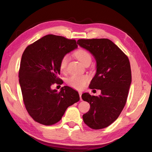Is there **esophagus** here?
<instances>
[{
    "mask_svg": "<svg viewBox=\"0 0 152 152\" xmlns=\"http://www.w3.org/2000/svg\"><path fill=\"white\" fill-rule=\"evenodd\" d=\"M82 92H79V96H80V101H82Z\"/></svg>",
    "mask_w": 152,
    "mask_h": 152,
    "instance_id": "obj_1",
    "label": "esophagus"
}]
</instances>
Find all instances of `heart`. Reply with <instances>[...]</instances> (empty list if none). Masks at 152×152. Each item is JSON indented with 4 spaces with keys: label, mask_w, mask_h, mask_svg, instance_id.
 <instances>
[{
    "label": "heart",
    "mask_w": 152,
    "mask_h": 152,
    "mask_svg": "<svg viewBox=\"0 0 152 152\" xmlns=\"http://www.w3.org/2000/svg\"><path fill=\"white\" fill-rule=\"evenodd\" d=\"M75 57L79 59L81 63L86 65L87 63H91L92 61V56L90 53L86 49H79L75 53ZM69 60L68 54H65L61 58L59 62V69L61 72H65L66 66ZM89 81V78L87 75H73L68 78L66 80L68 86L72 88L77 90L84 89Z\"/></svg>",
    "instance_id": "heart-1"
}]
</instances>
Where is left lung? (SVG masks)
I'll return each instance as SVG.
<instances>
[{
    "label": "left lung",
    "mask_w": 152,
    "mask_h": 152,
    "mask_svg": "<svg viewBox=\"0 0 152 152\" xmlns=\"http://www.w3.org/2000/svg\"><path fill=\"white\" fill-rule=\"evenodd\" d=\"M77 44L94 56L97 70L89 88L102 91L99 96L82 94V99L90 104L89 112L82 117L90 128L101 129L116 121L125 107L132 79L129 60L107 39H79Z\"/></svg>",
    "instance_id": "obj_1"
}]
</instances>
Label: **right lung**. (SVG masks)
Returning a JSON list of instances; mask_svg holds the SVG:
<instances>
[{
  "instance_id": "right-lung-1",
  "label": "right lung",
  "mask_w": 152,
  "mask_h": 152,
  "mask_svg": "<svg viewBox=\"0 0 152 152\" xmlns=\"http://www.w3.org/2000/svg\"><path fill=\"white\" fill-rule=\"evenodd\" d=\"M77 48L75 39L48 35L25 49L20 62L19 82L25 108L34 120L45 126L58 122L70 106L79 102L78 92L68 86L60 91L52 85L62 81L59 62Z\"/></svg>"
}]
</instances>
